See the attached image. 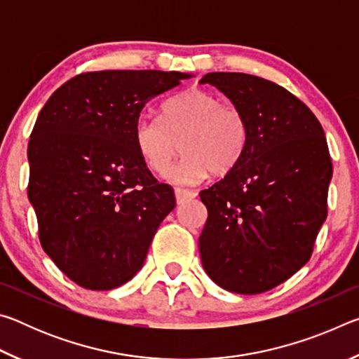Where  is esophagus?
<instances>
[{
    "label": "esophagus",
    "mask_w": 359,
    "mask_h": 359,
    "mask_svg": "<svg viewBox=\"0 0 359 359\" xmlns=\"http://www.w3.org/2000/svg\"><path fill=\"white\" fill-rule=\"evenodd\" d=\"M174 193H175V201H177L179 204L185 203V201H190V199L196 198V194H198L196 191H193V190H182V188H175Z\"/></svg>",
    "instance_id": "esophagus-1"
}]
</instances>
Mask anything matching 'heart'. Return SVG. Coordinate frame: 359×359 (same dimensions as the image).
Listing matches in <instances>:
<instances>
[{"instance_id":"1","label":"heart","mask_w":359,"mask_h":359,"mask_svg":"<svg viewBox=\"0 0 359 359\" xmlns=\"http://www.w3.org/2000/svg\"><path fill=\"white\" fill-rule=\"evenodd\" d=\"M250 130L242 109L223 104L214 93L188 88L172 96L161 109V118L141 114L135 141L145 165L166 172L180 141V160L166 179L175 185H196L208 174H228L244 156Z\"/></svg>"}]
</instances>
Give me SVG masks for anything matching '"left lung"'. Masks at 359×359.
I'll return each instance as SVG.
<instances>
[{
	"mask_svg": "<svg viewBox=\"0 0 359 359\" xmlns=\"http://www.w3.org/2000/svg\"><path fill=\"white\" fill-rule=\"evenodd\" d=\"M242 109L248 145L223 179L199 193L208 222L199 253L209 277L239 294L276 288L312 257L327 215L332 163L313 112L287 88L244 72H209Z\"/></svg>",
	"mask_w": 359,
	"mask_h": 359,
	"instance_id": "obj_1",
	"label": "left lung"
}]
</instances>
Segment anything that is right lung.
<instances>
[{
  "instance_id": "obj_1",
  "label": "right lung",
  "mask_w": 359,
  "mask_h": 359,
  "mask_svg": "<svg viewBox=\"0 0 359 359\" xmlns=\"http://www.w3.org/2000/svg\"><path fill=\"white\" fill-rule=\"evenodd\" d=\"M190 74L92 71L65 82L41 109L28 142V199L44 252L72 282L112 290L141 269L175 208L137 150L147 102Z\"/></svg>"
}]
</instances>
